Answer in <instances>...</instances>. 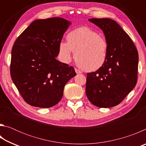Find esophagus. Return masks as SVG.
I'll return each instance as SVG.
<instances>
[{"mask_svg": "<svg viewBox=\"0 0 146 146\" xmlns=\"http://www.w3.org/2000/svg\"><path fill=\"white\" fill-rule=\"evenodd\" d=\"M75 72H76V74H80L81 73H82L80 70H78V69H76V68H75Z\"/></svg>", "mask_w": 146, "mask_h": 146, "instance_id": "esophagus-1", "label": "esophagus"}]
</instances>
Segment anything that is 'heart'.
Wrapping results in <instances>:
<instances>
[{
  "mask_svg": "<svg viewBox=\"0 0 146 146\" xmlns=\"http://www.w3.org/2000/svg\"><path fill=\"white\" fill-rule=\"evenodd\" d=\"M67 42L58 45V56L68 64L75 57L84 70L88 72L97 71L107 60L109 45L104 36L88 27L73 29L66 36Z\"/></svg>",
  "mask_w": 146,
  "mask_h": 146,
  "instance_id": "heart-1",
  "label": "heart"
}]
</instances>
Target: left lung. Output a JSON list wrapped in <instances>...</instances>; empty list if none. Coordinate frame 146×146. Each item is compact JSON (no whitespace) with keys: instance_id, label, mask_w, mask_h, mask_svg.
<instances>
[{"instance_id":"8db88e82","label":"left lung","mask_w":146,"mask_h":146,"mask_svg":"<svg viewBox=\"0 0 146 146\" xmlns=\"http://www.w3.org/2000/svg\"><path fill=\"white\" fill-rule=\"evenodd\" d=\"M102 29L109 45L107 60L95 72L87 74L86 93L97 107L111 108L122 102L137 82L138 55L129 36L110 19H90Z\"/></svg>"}]
</instances>
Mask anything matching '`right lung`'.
<instances>
[{"instance_id": "1", "label": "right lung", "mask_w": 146, "mask_h": 146, "mask_svg": "<svg viewBox=\"0 0 146 146\" xmlns=\"http://www.w3.org/2000/svg\"><path fill=\"white\" fill-rule=\"evenodd\" d=\"M70 24L60 17L36 20L15 42L11 76L28 104L42 108L56 105L66 83L76 75L73 67L56 59L59 43Z\"/></svg>"}]
</instances>
